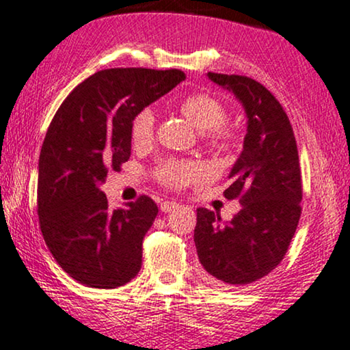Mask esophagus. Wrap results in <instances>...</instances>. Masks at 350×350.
Returning <instances> with one entry per match:
<instances>
[{
    "label": "esophagus",
    "mask_w": 350,
    "mask_h": 350,
    "mask_svg": "<svg viewBox=\"0 0 350 350\" xmlns=\"http://www.w3.org/2000/svg\"><path fill=\"white\" fill-rule=\"evenodd\" d=\"M176 208H178V203L176 202H163L160 205V210L163 213H170V211L176 210Z\"/></svg>",
    "instance_id": "obj_1"
}]
</instances>
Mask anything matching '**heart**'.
I'll return each instance as SVG.
<instances>
[{
  "instance_id": "1",
  "label": "heart",
  "mask_w": 350,
  "mask_h": 350,
  "mask_svg": "<svg viewBox=\"0 0 350 350\" xmlns=\"http://www.w3.org/2000/svg\"><path fill=\"white\" fill-rule=\"evenodd\" d=\"M183 113L197 131L206 132L203 137L210 147L226 150L231 147L234 132L224 126L226 108L218 98L210 94H192L179 103ZM132 142L139 147L148 145L154 137V113L145 108L135 114L131 127ZM202 176V167L192 161L170 160L158 166L157 178L171 187H183Z\"/></svg>"
}]
</instances>
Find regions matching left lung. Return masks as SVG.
Returning <instances> with one entry per match:
<instances>
[{"mask_svg":"<svg viewBox=\"0 0 350 350\" xmlns=\"http://www.w3.org/2000/svg\"><path fill=\"white\" fill-rule=\"evenodd\" d=\"M245 111L244 147L228 178V200L241 211L224 223L215 211L197 210V255L208 278L223 287L262 280L281 263L300 218L302 180L289 118L271 92L245 76L208 72Z\"/></svg>","mask_w":350,"mask_h":350,"instance_id":"1","label":"left lung"}]
</instances>
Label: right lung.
Returning <instances> with one entry per match:
<instances>
[{"instance_id": "right-lung-1", "label": "right lung", "mask_w": 350, "mask_h": 350, "mask_svg": "<svg viewBox=\"0 0 350 350\" xmlns=\"http://www.w3.org/2000/svg\"><path fill=\"white\" fill-rule=\"evenodd\" d=\"M184 79L178 69L100 70L53 118L38 160L40 229L57 265L81 284L114 289L140 271L157 203L142 196L111 210L100 187L129 160L135 114Z\"/></svg>"}]
</instances>
